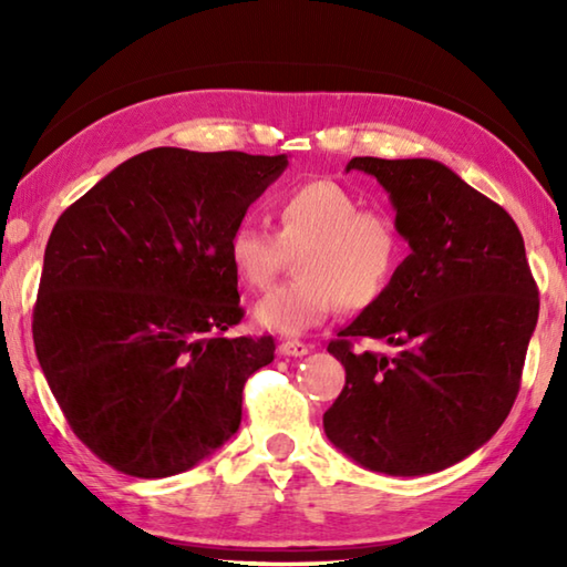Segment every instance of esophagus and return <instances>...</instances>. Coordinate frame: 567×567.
<instances>
[{
  "mask_svg": "<svg viewBox=\"0 0 567 567\" xmlns=\"http://www.w3.org/2000/svg\"><path fill=\"white\" fill-rule=\"evenodd\" d=\"M277 350H280L285 358H302V354L310 352V344H305L300 340H282L277 344Z\"/></svg>",
  "mask_w": 567,
  "mask_h": 567,
  "instance_id": "esophagus-1",
  "label": "esophagus"
}]
</instances>
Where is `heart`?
<instances>
[{"label":"heart","instance_id":"b5f03b06","mask_svg":"<svg viewBox=\"0 0 567 567\" xmlns=\"http://www.w3.org/2000/svg\"><path fill=\"white\" fill-rule=\"evenodd\" d=\"M275 233L237 225L227 257L239 282L262 290L295 257L297 277L255 305V322L280 334H302L334 312L364 310L388 292L405 257V237L385 209L332 179L287 189L275 203Z\"/></svg>","mask_w":567,"mask_h":567}]
</instances>
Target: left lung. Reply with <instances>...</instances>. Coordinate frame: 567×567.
<instances>
[{
	"label": "left lung",
	"instance_id": "obj_1",
	"mask_svg": "<svg viewBox=\"0 0 567 567\" xmlns=\"http://www.w3.org/2000/svg\"><path fill=\"white\" fill-rule=\"evenodd\" d=\"M388 189L412 252L375 305L328 352L344 388L324 435L354 463L385 475H427L475 453L520 390L537 285L513 217L435 159L352 157ZM385 339L395 355L353 350Z\"/></svg>",
	"mask_w": 567,
	"mask_h": 567
}]
</instances>
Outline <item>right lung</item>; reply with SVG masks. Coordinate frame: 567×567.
I'll list each match as a JSON object with an SVG mask.
<instances>
[{
	"instance_id": "1",
	"label": "right lung",
	"mask_w": 567,
	"mask_h": 567,
	"mask_svg": "<svg viewBox=\"0 0 567 567\" xmlns=\"http://www.w3.org/2000/svg\"><path fill=\"white\" fill-rule=\"evenodd\" d=\"M287 155L155 147L56 219L34 305V350L74 435L132 477L195 467L237 433L272 334L243 320L227 239Z\"/></svg>"
}]
</instances>
